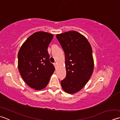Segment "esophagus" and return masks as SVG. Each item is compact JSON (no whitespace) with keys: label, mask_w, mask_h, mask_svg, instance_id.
Segmentation results:
<instances>
[{"label":"esophagus","mask_w":120,"mask_h":120,"mask_svg":"<svg viewBox=\"0 0 120 120\" xmlns=\"http://www.w3.org/2000/svg\"><path fill=\"white\" fill-rule=\"evenodd\" d=\"M53 65H54L55 68H56V67H57V63H56V62L54 63H53Z\"/></svg>","instance_id":"esophagus-1"}]
</instances>
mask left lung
Listing matches in <instances>:
<instances>
[{"instance_id": "8db88e82", "label": "left lung", "mask_w": 120, "mask_h": 120, "mask_svg": "<svg viewBox=\"0 0 120 120\" xmlns=\"http://www.w3.org/2000/svg\"><path fill=\"white\" fill-rule=\"evenodd\" d=\"M65 53L67 75L61 81L63 90L70 94L80 91L92 74V50L86 38L75 31L56 35Z\"/></svg>"}]
</instances>
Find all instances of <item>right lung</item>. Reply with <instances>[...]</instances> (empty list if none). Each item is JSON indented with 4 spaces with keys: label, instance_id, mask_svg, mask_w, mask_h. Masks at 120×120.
I'll use <instances>...</instances> for the list:
<instances>
[{
    "label": "right lung",
    "instance_id": "1",
    "mask_svg": "<svg viewBox=\"0 0 120 120\" xmlns=\"http://www.w3.org/2000/svg\"><path fill=\"white\" fill-rule=\"evenodd\" d=\"M53 37L45 32L34 33L23 43L18 53L20 74L25 82L35 90L46 86L55 70L47 50Z\"/></svg>",
    "mask_w": 120,
    "mask_h": 120
}]
</instances>
